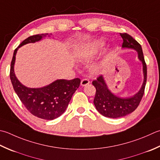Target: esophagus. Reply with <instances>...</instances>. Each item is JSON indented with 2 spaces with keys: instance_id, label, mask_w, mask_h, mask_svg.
Here are the masks:
<instances>
[{
  "instance_id": "34e87169",
  "label": "esophagus",
  "mask_w": 160,
  "mask_h": 160,
  "mask_svg": "<svg viewBox=\"0 0 160 160\" xmlns=\"http://www.w3.org/2000/svg\"><path fill=\"white\" fill-rule=\"evenodd\" d=\"M89 80H88V79H83V80H81V86H82V87H84V86H86V85H87V84H89Z\"/></svg>"
}]
</instances>
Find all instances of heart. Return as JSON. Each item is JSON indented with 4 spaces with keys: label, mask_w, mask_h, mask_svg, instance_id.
<instances>
[{
    "label": "heart",
    "mask_w": 160,
    "mask_h": 160,
    "mask_svg": "<svg viewBox=\"0 0 160 160\" xmlns=\"http://www.w3.org/2000/svg\"><path fill=\"white\" fill-rule=\"evenodd\" d=\"M106 43L102 39H98L88 42L82 45L78 48L76 51V58L81 62H89L98 53L105 48ZM105 62L100 61L91 65L89 68L91 73L93 75H98L101 73L104 69Z\"/></svg>",
    "instance_id": "b5f03b06"
}]
</instances>
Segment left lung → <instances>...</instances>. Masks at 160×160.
I'll return each instance as SVG.
<instances>
[{
    "instance_id": "1",
    "label": "left lung",
    "mask_w": 160,
    "mask_h": 160,
    "mask_svg": "<svg viewBox=\"0 0 160 160\" xmlns=\"http://www.w3.org/2000/svg\"><path fill=\"white\" fill-rule=\"evenodd\" d=\"M120 35L123 40L122 48L132 49L137 52V58L142 64L143 80L138 92L128 97H121L114 94L109 89L103 76L93 81V85L96 89L93 103L97 111L105 117L112 118L125 117L135 110L144 93L147 78V68L142 46L128 34L121 33Z\"/></svg>"
}]
</instances>
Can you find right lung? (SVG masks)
<instances>
[{
    "label": "right lung",
    "instance_id": "right-lung-1",
    "mask_svg": "<svg viewBox=\"0 0 160 160\" xmlns=\"http://www.w3.org/2000/svg\"><path fill=\"white\" fill-rule=\"evenodd\" d=\"M51 35L52 34H36L25 39L14 50L9 75L15 92L25 107L34 116L46 120H53L64 113L72 96L80 86V80L58 79L44 87L30 88L23 85L17 79L14 73V64L18 48L28 43L40 42L46 36Z\"/></svg>",
    "mask_w": 160,
    "mask_h": 160
}]
</instances>
